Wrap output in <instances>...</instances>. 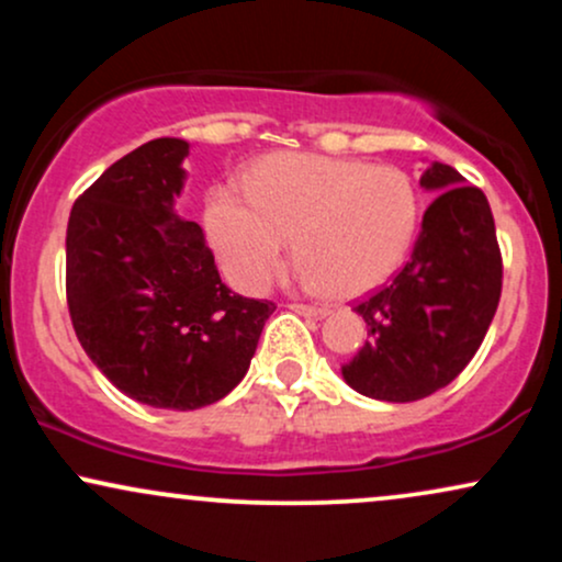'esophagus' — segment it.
Listing matches in <instances>:
<instances>
[{"mask_svg": "<svg viewBox=\"0 0 562 562\" xmlns=\"http://www.w3.org/2000/svg\"><path fill=\"white\" fill-rule=\"evenodd\" d=\"M290 308L299 314H306V317H325L327 314V306H317V303H293Z\"/></svg>", "mask_w": 562, "mask_h": 562, "instance_id": "obj_1", "label": "esophagus"}]
</instances>
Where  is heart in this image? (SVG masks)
Instances as JSON below:
<instances>
[{
  "label": "heart",
  "mask_w": 562,
  "mask_h": 562,
  "mask_svg": "<svg viewBox=\"0 0 562 562\" xmlns=\"http://www.w3.org/2000/svg\"><path fill=\"white\" fill-rule=\"evenodd\" d=\"M245 198L211 190L205 227L224 272L263 290L293 240L295 267L333 299L383 285L420 224V190L398 166L317 153H277L245 173Z\"/></svg>",
  "instance_id": "b5f03b06"
}]
</instances>
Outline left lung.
Segmentation results:
<instances>
[{
    "mask_svg": "<svg viewBox=\"0 0 562 562\" xmlns=\"http://www.w3.org/2000/svg\"><path fill=\"white\" fill-rule=\"evenodd\" d=\"M420 184L438 198L402 272L357 303L370 340L340 367L353 391L380 402H417L449 385L479 351L502 295L486 195L447 164H430Z\"/></svg>",
    "mask_w": 562,
    "mask_h": 562,
    "instance_id": "1",
    "label": "left lung"
}]
</instances>
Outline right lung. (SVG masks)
<instances>
[{
  "label": "right lung",
  "mask_w": 562,
  "mask_h": 562,
  "mask_svg": "<svg viewBox=\"0 0 562 562\" xmlns=\"http://www.w3.org/2000/svg\"><path fill=\"white\" fill-rule=\"evenodd\" d=\"M184 139L132 150L74 203L66 295L76 338L121 393L158 409H200L248 372L272 301L224 285L203 229L173 214Z\"/></svg>",
  "instance_id": "obj_1"
}]
</instances>
